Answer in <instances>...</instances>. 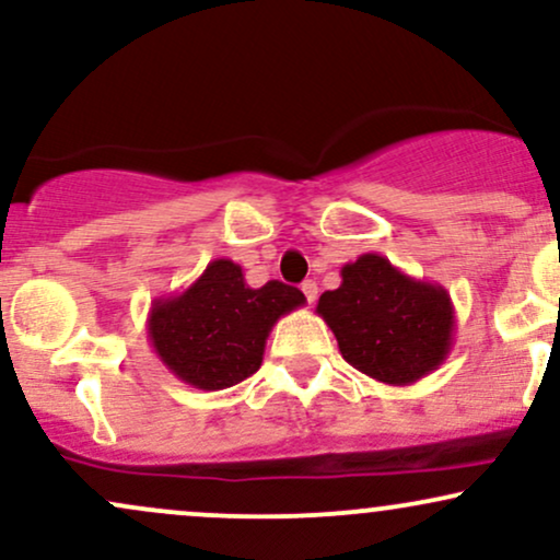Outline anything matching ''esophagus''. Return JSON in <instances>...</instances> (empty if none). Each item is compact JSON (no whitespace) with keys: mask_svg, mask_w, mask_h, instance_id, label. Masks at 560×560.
<instances>
[{"mask_svg":"<svg viewBox=\"0 0 560 560\" xmlns=\"http://www.w3.org/2000/svg\"><path fill=\"white\" fill-rule=\"evenodd\" d=\"M302 294H305V300L313 305V302H316V298H318V284H316V281H311V279L302 281Z\"/></svg>","mask_w":560,"mask_h":560,"instance_id":"esophagus-1","label":"esophagus"}]
</instances>
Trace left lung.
Here are the masks:
<instances>
[{
  "label": "left lung",
  "instance_id": "8db88e82",
  "mask_svg": "<svg viewBox=\"0 0 560 560\" xmlns=\"http://www.w3.org/2000/svg\"><path fill=\"white\" fill-rule=\"evenodd\" d=\"M339 273L342 284L320 294L316 313L352 369L405 387L445 363L455 337L445 287L413 279L376 253L347 262Z\"/></svg>",
  "mask_w": 560,
  "mask_h": 560
}]
</instances>
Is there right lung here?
<instances>
[{
	"label": "right lung",
	"mask_w": 560,
	"mask_h": 560,
	"mask_svg": "<svg viewBox=\"0 0 560 560\" xmlns=\"http://www.w3.org/2000/svg\"><path fill=\"white\" fill-rule=\"evenodd\" d=\"M302 305L305 294L298 287L268 281L253 289L242 266L215 258L184 292L152 302L147 337L173 376L218 392L260 369L276 320Z\"/></svg>",
	"instance_id": "add662e5"
}]
</instances>
